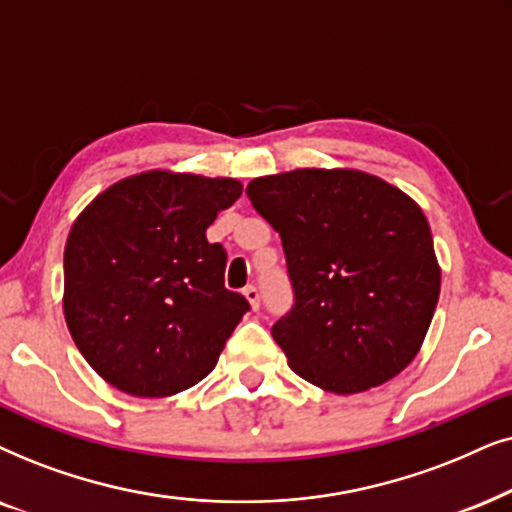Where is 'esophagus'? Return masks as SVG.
Wrapping results in <instances>:
<instances>
[{
    "mask_svg": "<svg viewBox=\"0 0 512 512\" xmlns=\"http://www.w3.org/2000/svg\"><path fill=\"white\" fill-rule=\"evenodd\" d=\"M243 297L248 299V302H250L252 311H257V309H260V290H257L255 285H248V288L243 290Z\"/></svg>",
    "mask_w": 512,
    "mask_h": 512,
    "instance_id": "esophagus-1",
    "label": "esophagus"
}]
</instances>
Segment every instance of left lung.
Instances as JSON below:
<instances>
[{"mask_svg":"<svg viewBox=\"0 0 512 512\" xmlns=\"http://www.w3.org/2000/svg\"><path fill=\"white\" fill-rule=\"evenodd\" d=\"M245 194L283 243L295 304L271 335L292 370L339 395L403 372L440 297L431 227L417 203L349 168L257 177Z\"/></svg>","mask_w":512,"mask_h":512,"instance_id":"left-lung-1","label":"left lung"}]
</instances>
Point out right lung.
I'll return each instance as SVG.
<instances>
[{"label": "right lung", "mask_w": 512, "mask_h": 512, "mask_svg": "<svg viewBox=\"0 0 512 512\" xmlns=\"http://www.w3.org/2000/svg\"><path fill=\"white\" fill-rule=\"evenodd\" d=\"M241 192L231 177L149 170L105 189L74 220L63 311L107 384L166 398L213 372L250 304L224 288L227 252L206 229Z\"/></svg>", "instance_id": "right-lung-1"}]
</instances>
